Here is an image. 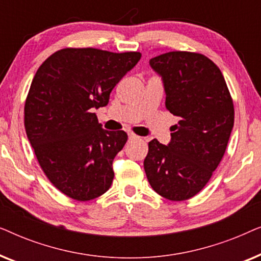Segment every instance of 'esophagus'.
I'll list each match as a JSON object with an SVG mask.
<instances>
[{
	"mask_svg": "<svg viewBox=\"0 0 261 261\" xmlns=\"http://www.w3.org/2000/svg\"><path fill=\"white\" fill-rule=\"evenodd\" d=\"M128 139H129L130 141H133V140H138L139 137H138V135L133 134V133H130V134H128Z\"/></svg>",
	"mask_w": 261,
	"mask_h": 261,
	"instance_id": "esophagus-1",
	"label": "esophagus"
}]
</instances>
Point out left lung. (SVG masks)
<instances>
[{"instance_id": "8db88e82", "label": "left lung", "mask_w": 261, "mask_h": 261, "mask_svg": "<svg viewBox=\"0 0 261 261\" xmlns=\"http://www.w3.org/2000/svg\"><path fill=\"white\" fill-rule=\"evenodd\" d=\"M149 65L163 80L166 109L179 121L169 144L148 142L145 172L156 194L185 201L205 187L226 152L233 99L219 67L199 53L167 52Z\"/></svg>"}]
</instances>
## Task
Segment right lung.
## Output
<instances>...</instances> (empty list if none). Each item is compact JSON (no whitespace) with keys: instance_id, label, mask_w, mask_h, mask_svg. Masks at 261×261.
<instances>
[{"instance_id":"add662e5","label":"right lung","mask_w":261,"mask_h":261,"mask_svg":"<svg viewBox=\"0 0 261 261\" xmlns=\"http://www.w3.org/2000/svg\"><path fill=\"white\" fill-rule=\"evenodd\" d=\"M140 52L63 48L49 56L32 81L24 128L48 180L76 201H90L113 183V160L127 142L123 130H106L94 109L137 65Z\"/></svg>"}]
</instances>
